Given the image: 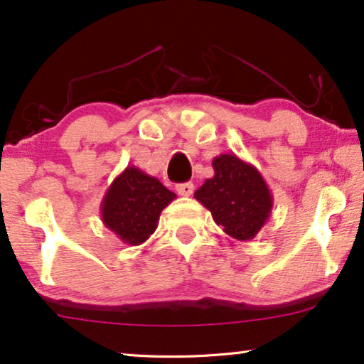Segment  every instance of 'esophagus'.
I'll list each match as a JSON object with an SVG mask.
<instances>
[{
    "label": "esophagus",
    "instance_id": "1",
    "mask_svg": "<svg viewBox=\"0 0 364 364\" xmlns=\"http://www.w3.org/2000/svg\"><path fill=\"white\" fill-rule=\"evenodd\" d=\"M177 192H178V196H182V197H191L193 193V183L192 182L178 183Z\"/></svg>",
    "mask_w": 364,
    "mask_h": 364
}]
</instances>
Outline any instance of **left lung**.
I'll use <instances>...</instances> for the list:
<instances>
[{
    "label": "left lung",
    "instance_id": "8db88e82",
    "mask_svg": "<svg viewBox=\"0 0 364 364\" xmlns=\"http://www.w3.org/2000/svg\"><path fill=\"white\" fill-rule=\"evenodd\" d=\"M213 177L193 197L208 208L223 232L240 242L252 240L272 215L273 196L260 171L235 154L212 161Z\"/></svg>",
    "mask_w": 364,
    "mask_h": 364
}]
</instances>
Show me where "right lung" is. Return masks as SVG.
Returning <instances> with one entry per match:
<instances>
[{
	"mask_svg": "<svg viewBox=\"0 0 364 364\" xmlns=\"http://www.w3.org/2000/svg\"><path fill=\"white\" fill-rule=\"evenodd\" d=\"M176 197L159 178L127 166L102 197V223L121 242L141 245L156 232L162 210Z\"/></svg>",
	"mask_w": 364,
	"mask_h": 364,
	"instance_id": "obj_1",
	"label": "right lung"
}]
</instances>
